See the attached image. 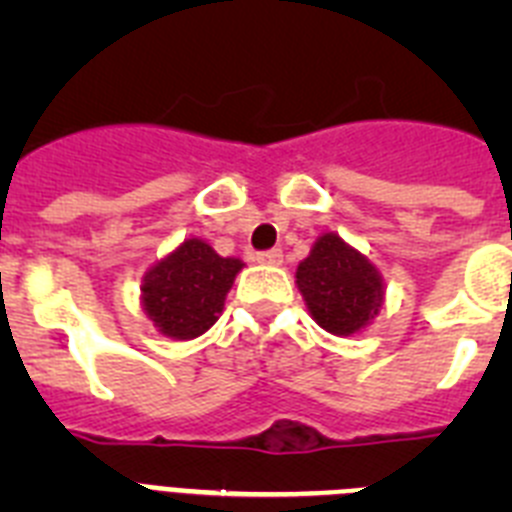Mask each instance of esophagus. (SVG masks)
<instances>
[{
	"label": "esophagus",
	"instance_id": "34e87169",
	"mask_svg": "<svg viewBox=\"0 0 512 512\" xmlns=\"http://www.w3.org/2000/svg\"><path fill=\"white\" fill-rule=\"evenodd\" d=\"M256 261L264 266H279L282 264V251L279 248H274V251H261L256 253Z\"/></svg>",
	"mask_w": 512,
	"mask_h": 512
}]
</instances>
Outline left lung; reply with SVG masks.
<instances>
[{"instance_id": "1", "label": "left lung", "mask_w": 512, "mask_h": 512, "mask_svg": "<svg viewBox=\"0 0 512 512\" xmlns=\"http://www.w3.org/2000/svg\"><path fill=\"white\" fill-rule=\"evenodd\" d=\"M295 279L312 320L333 336L361 333L384 305L379 269L338 233H323L312 243Z\"/></svg>"}]
</instances>
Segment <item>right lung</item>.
<instances>
[{
    "label": "right lung",
    "instance_id": "right-lung-1",
    "mask_svg": "<svg viewBox=\"0 0 512 512\" xmlns=\"http://www.w3.org/2000/svg\"><path fill=\"white\" fill-rule=\"evenodd\" d=\"M241 269V259H223L210 243L184 238L169 256L146 271L140 305L161 336L192 341L220 318Z\"/></svg>",
    "mask_w": 512,
    "mask_h": 512
}]
</instances>
